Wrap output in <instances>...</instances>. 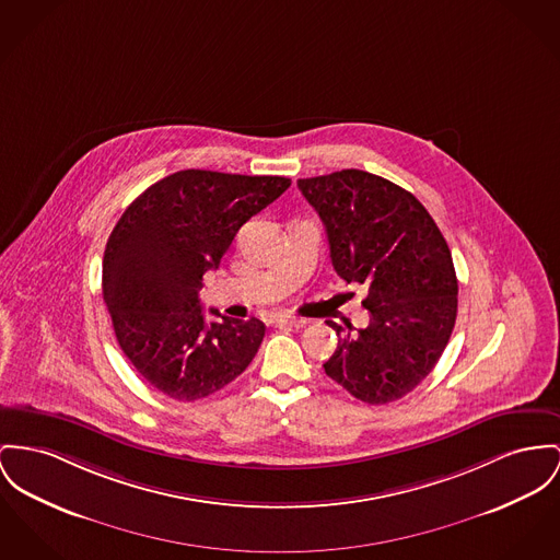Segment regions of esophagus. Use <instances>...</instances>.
I'll list each match as a JSON object with an SVG mask.
<instances>
[{
  "instance_id": "esophagus-1",
  "label": "esophagus",
  "mask_w": 560,
  "mask_h": 560,
  "mask_svg": "<svg viewBox=\"0 0 560 560\" xmlns=\"http://www.w3.org/2000/svg\"><path fill=\"white\" fill-rule=\"evenodd\" d=\"M271 323H276V325H289V327H303L305 325V320L303 318H298V316H287V314H278V316H273L271 318Z\"/></svg>"
}]
</instances>
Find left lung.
<instances>
[{
	"label": "left lung",
	"instance_id": "left-lung-1",
	"mask_svg": "<svg viewBox=\"0 0 560 560\" xmlns=\"http://www.w3.org/2000/svg\"><path fill=\"white\" fill-rule=\"evenodd\" d=\"M298 187L327 229L337 276L368 287L365 329L341 336L327 320L339 341L325 373L370 406L397 401L433 372L454 329L458 282L446 240L410 190L370 172Z\"/></svg>",
	"mask_w": 560,
	"mask_h": 560
}]
</instances>
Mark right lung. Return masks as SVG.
Returning a JSON list of instances; mask_svg holds the SVG:
<instances>
[{
  "label": "right lung",
  "mask_w": 560,
  "mask_h": 560,
  "mask_svg": "<svg viewBox=\"0 0 560 560\" xmlns=\"http://www.w3.org/2000/svg\"><path fill=\"white\" fill-rule=\"evenodd\" d=\"M282 176L183 170L147 188L113 229L102 291L114 336L152 388L197 401L233 382L255 359L265 325L199 303L203 273L221 265L240 226L276 201Z\"/></svg>",
  "instance_id": "right-lung-1"
}]
</instances>
